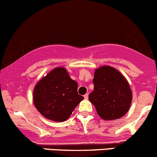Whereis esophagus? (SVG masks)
<instances>
[{
	"instance_id": "34e87169",
	"label": "esophagus",
	"mask_w": 157,
	"mask_h": 157,
	"mask_svg": "<svg viewBox=\"0 0 157 157\" xmlns=\"http://www.w3.org/2000/svg\"><path fill=\"white\" fill-rule=\"evenodd\" d=\"M88 97H89L88 93H86V94L84 95V99H88Z\"/></svg>"
}]
</instances>
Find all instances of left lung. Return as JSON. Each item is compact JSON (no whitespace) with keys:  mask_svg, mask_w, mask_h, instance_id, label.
Masks as SVG:
<instances>
[{"mask_svg":"<svg viewBox=\"0 0 157 157\" xmlns=\"http://www.w3.org/2000/svg\"><path fill=\"white\" fill-rule=\"evenodd\" d=\"M94 90L89 100L104 120H115L124 116L132 102V92L125 77L117 69L105 65L94 72Z\"/></svg>","mask_w":157,"mask_h":157,"instance_id":"8db88e82","label":"left lung"}]
</instances>
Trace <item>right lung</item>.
<instances>
[{
	"label": "right lung",
	"instance_id": "right-lung-1",
	"mask_svg": "<svg viewBox=\"0 0 157 157\" xmlns=\"http://www.w3.org/2000/svg\"><path fill=\"white\" fill-rule=\"evenodd\" d=\"M77 86L67 69L55 67L35 86V107L47 119L58 122L66 121L84 99L77 93Z\"/></svg>",
	"mask_w": 157,
	"mask_h": 157
}]
</instances>
